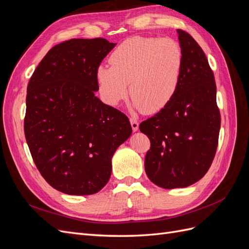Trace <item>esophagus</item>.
<instances>
[{"label": "esophagus", "instance_id": "34e87169", "mask_svg": "<svg viewBox=\"0 0 249 249\" xmlns=\"http://www.w3.org/2000/svg\"><path fill=\"white\" fill-rule=\"evenodd\" d=\"M130 122H131V125H132L133 131H134V132L138 131V129H139V123L137 122V120L134 119V118H131Z\"/></svg>", "mask_w": 249, "mask_h": 249}]
</instances>
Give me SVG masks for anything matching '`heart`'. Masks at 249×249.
<instances>
[{
  "instance_id": "heart-1",
  "label": "heart",
  "mask_w": 249,
  "mask_h": 249,
  "mask_svg": "<svg viewBox=\"0 0 249 249\" xmlns=\"http://www.w3.org/2000/svg\"><path fill=\"white\" fill-rule=\"evenodd\" d=\"M111 66L96 71L105 102L116 106L130 92L137 110L152 114L163 109L175 96L182 77L184 54L171 38L134 36L112 52Z\"/></svg>"
}]
</instances>
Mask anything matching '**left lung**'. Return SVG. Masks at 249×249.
I'll use <instances>...</instances> for the list:
<instances>
[{"label":"left lung","mask_w":249,"mask_h":249,"mask_svg":"<svg viewBox=\"0 0 249 249\" xmlns=\"http://www.w3.org/2000/svg\"><path fill=\"white\" fill-rule=\"evenodd\" d=\"M178 34L184 65L177 92L139 125L150 141L145 172L164 189L188 187L206 175L216 154L221 122L214 73L205 53L190 34L179 29Z\"/></svg>","instance_id":"obj_1"}]
</instances>
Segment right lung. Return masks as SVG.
I'll list each match as a JSON object with an SVG mask.
<instances>
[{"label":"right lung","instance_id":"1","mask_svg":"<svg viewBox=\"0 0 249 249\" xmlns=\"http://www.w3.org/2000/svg\"><path fill=\"white\" fill-rule=\"evenodd\" d=\"M115 46L104 38L59 43L29 81L24 129L30 153L43 178L65 194L104 188L113 155L132 134L129 118L94 95L96 71Z\"/></svg>","mask_w":249,"mask_h":249}]
</instances>
